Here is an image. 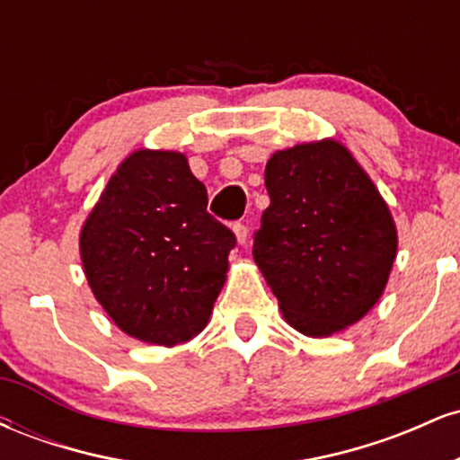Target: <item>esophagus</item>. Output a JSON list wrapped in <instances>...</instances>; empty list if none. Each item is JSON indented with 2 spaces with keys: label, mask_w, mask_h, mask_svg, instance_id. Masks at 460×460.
Returning <instances> with one entry per match:
<instances>
[{
  "label": "esophagus",
  "mask_w": 460,
  "mask_h": 460,
  "mask_svg": "<svg viewBox=\"0 0 460 460\" xmlns=\"http://www.w3.org/2000/svg\"><path fill=\"white\" fill-rule=\"evenodd\" d=\"M234 231H235L237 242H240V244H244V242L248 240V226L244 223H235Z\"/></svg>",
  "instance_id": "34e87169"
}]
</instances>
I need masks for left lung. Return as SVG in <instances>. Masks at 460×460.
<instances>
[{"instance_id": "obj_1", "label": "left lung", "mask_w": 460, "mask_h": 460, "mask_svg": "<svg viewBox=\"0 0 460 460\" xmlns=\"http://www.w3.org/2000/svg\"><path fill=\"white\" fill-rule=\"evenodd\" d=\"M266 188L252 255L285 320L311 337L355 324L381 298L398 248L378 190L332 140L274 153Z\"/></svg>"}]
</instances>
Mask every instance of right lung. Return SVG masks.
I'll return each instance as SVG.
<instances>
[{
	"mask_svg": "<svg viewBox=\"0 0 460 460\" xmlns=\"http://www.w3.org/2000/svg\"><path fill=\"white\" fill-rule=\"evenodd\" d=\"M235 234L208 212L181 153L136 151L119 166L79 237L94 296L119 329L175 346L203 331Z\"/></svg>",
	"mask_w": 460,
	"mask_h": 460,
	"instance_id": "1",
	"label": "right lung"
}]
</instances>
